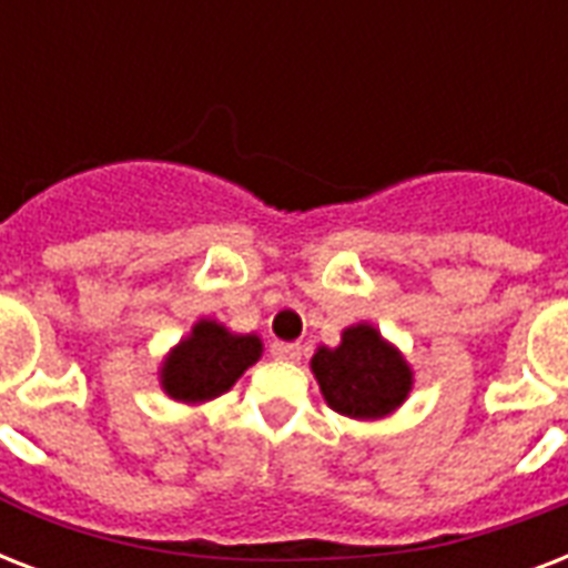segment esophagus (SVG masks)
Here are the masks:
<instances>
[{
  "label": "esophagus",
  "instance_id": "34e87169",
  "mask_svg": "<svg viewBox=\"0 0 568 568\" xmlns=\"http://www.w3.org/2000/svg\"><path fill=\"white\" fill-rule=\"evenodd\" d=\"M303 354V347L297 342H274L271 345V356L274 359H283V363H297Z\"/></svg>",
  "mask_w": 568,
  "mask_h": 568
}]
</instances>
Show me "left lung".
Masks as SVG:
<instances>
[{"mask_svg": "<svg viewBox=\"0 0 568 568\" xmlns=\"http://www.w3.org/2000/svg\"><path fill=\"white\" fill-rule=\"evenodd\" d=\"M329 409L354 422H377L404 406L415 374L406 356L374 324L342 329L336 347L321 345L310 363Z\"/></svg>", "mask_w": 568, "mask_h": 568, "instance_id": "1", "label": "left lung"}]
</instances>
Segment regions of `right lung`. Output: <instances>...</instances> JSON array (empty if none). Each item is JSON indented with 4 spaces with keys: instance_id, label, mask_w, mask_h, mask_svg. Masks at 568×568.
Instances as JSON below:
<instances>
[{
    "instance_id": "add662e5",
    "label": "right lung",
    "mask_w": 568,
    "mask_h": 568,
    "mask_svg": "<svg viewBox=\"0 0 568 568\" xmlns=\"http://www.w3.org/2000/svg\"><path fill=\"white\" fill-rule=\"evenodd\" d=\"M262 338L256 333H232L214 318H200L189 336L164 354L159 365V383L171 400L180 404H209L230 392L250 365L262 356Z\"/></svg>"
}]
</instances>
